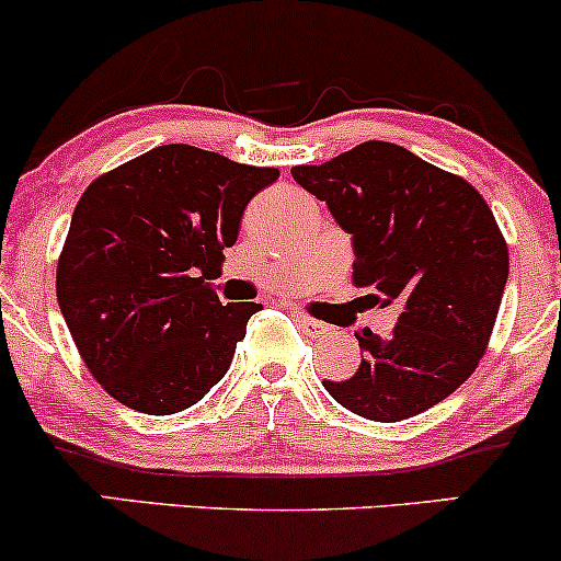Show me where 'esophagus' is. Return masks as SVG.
<instances>
[{
	"label": "esophagus",
	"instance_id": "esophagus-1",
	"mask_svg": "<svg viewBox=\"0 0 561 561\" xmlns=\"http://www.w3.org/2000/svg\"><path fill=\"white\" fill-rule=\"evenodd\" d=\"M298 324H300V330L306 334H311V337H327V334H332L330 324H321V321L306 317V313H298Z\"/></svg>",
	"mask_w": 561,
	"mask_h": 561
}]
</instances>
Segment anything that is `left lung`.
<instances>
[{"label": "left lung", "instance_id": "left-lung-1", "mask_svg": "<svg viewBox=\"0 0 561 561\" xmlns=\"http://www.w3.org/2000/svg\"><path fill=\"white\" fill-rule=\"evenodd\" d=\"M289 173L351 234L366 306H401L388 337L356 332V375L324 379V390L371 422L433 409L478 369L504 298L508 250L488 203L392 141H364Z\"/></svg>", "mask_w": 561, "mask_h": 561}]
</instances>
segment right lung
<instances>
[{
    "label": "right lung",
    "instance_id": "add662e5",
    "mask_svg": "<svg viewBox=\"0 0 561 561\" xmlns=\"http://www.w3.org/2000/svg\"><path fill=\"white\" fill-rule=\"evenodd\" d=\"M276 169L160 145L89 184L57 261V302L83 364L118 403L165 416L227 375L261 302L214 279L248 203Z\"/></svg>",
    "mask_w": 561,
    "mask_h": 561
}]
</instances>
